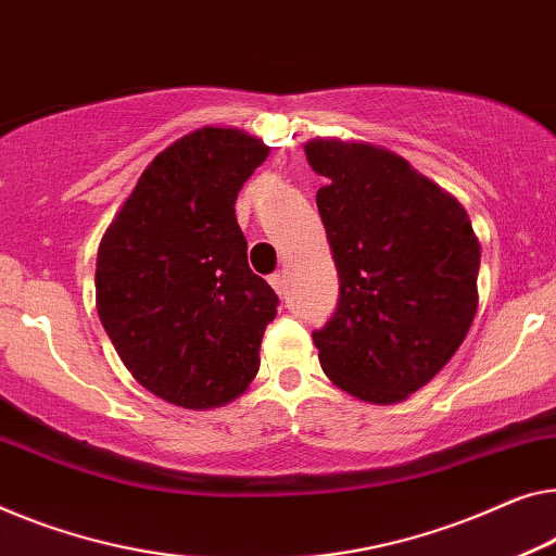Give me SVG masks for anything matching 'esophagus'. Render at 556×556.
<instances>
[{"mask_svg":"<svg viewBox=\"0 0 556 556\" xmlns=\"http://www.w3.org/2000/svg\"><path fill=\"white\" fill-rule=\"evenodd\" d=\"M269 285L275 287L277 294H285V292H287V279H285V275H271V277H269Z\"/></svg>","mask_w":556,"mask_h":556,"instance_id":"esophagus-1","label":"esophagus"}]
</instances>
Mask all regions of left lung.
<instances>
[{"mask_svg":"<svg viewBox=\"0 0 556 556\" xmlns=\"http://www.w3.org/2000/svg\"><path fill=\"white\" fill-rule=\"evenodd\" d=\"M339 302L312 331L325 375L375 404L402 402L454 357L477 314L479 242L464 206L387 149L312 139Z\"/></svg>","mask_w":556,"mask_h":556,"instance_id":"left-lung-1","label":"left lung"}]
</instances>
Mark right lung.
Wrapping results in <instances>:
<instances>
[{"instance_id":"1","label":"right lung","mask_w":556,"mask_h":556,"mask_svg":"<svg viewBox=\"0 0 556 556\" xmlns=\"http://www.w3.org/2000/svg\"><path fill=\"white\" fill-rule=\"evenodd\" d=\"M269 147L239 129L181 137L142 172L97 252V312L124 367L185 409L222 407L260 371L279 296L247 262L235 202Z\"/></svg>"}]
</instances>
